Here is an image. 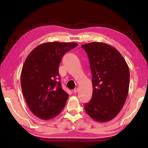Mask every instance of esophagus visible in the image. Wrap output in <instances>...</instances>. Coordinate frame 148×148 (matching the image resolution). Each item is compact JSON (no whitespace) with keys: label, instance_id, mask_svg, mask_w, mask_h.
I'll return each mask as SVG.
<instances>
[{"label":"esophagus","instance_id":"34e87169","mask_svg":"<svg viewBox=\"0 0 148 148\" xmlns=\"http://www.w3.org/2000/svg\"><path fill=\"white\" fill-rule=\"evenodd\" d=\"M78 91V88L77 87H76V88H75L74 90H73V92L74 93H76V92Z\"/></svg>","mask_w":148,"mask_h":148}]
</instances>
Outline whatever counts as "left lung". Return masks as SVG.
<instances>
[{"instance_id":"8db88e82","label":"left lung","mask_w":148,"mask_h":148,"mask_svg":"<svg viewBox=\"0 0 148 148\" xmlns=\"http://www.w3.org/2000/svg\"><path fill=\"white\" fill-rule=\"evenodd\" d=\"M82 47L89 57L93 89L85 110L95 121H110L119 113L127 99L129 66L121 53L108 44L91 42Z\"/></svg>"}]
</instances>
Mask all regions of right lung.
<instances>
[{
  "instance_id": "obj_1",
  "label": "right lung",
  "mask_w": 148,
  "mask_h": 148,
  "mask_svg": "<svg viewBox=\"0 0 148 148\" xmlns=\"http://www.w3.org/2000/svg\"><path fill=\"white\" fill-rule=\"evenodd\" d=\"M75 42H46L27 56L21 73V86L29 109L44 120L56 117L69 94L62 89L59 66L62 56L77 46Z\"/></svg>"
}]
</instances>
